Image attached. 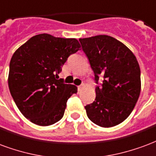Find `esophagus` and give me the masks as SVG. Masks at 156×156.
Returning <instances> with one entry per match:
<instances>
[{"mask_svg":"<svg viewBox=\"0 0 156 156\" xmlns=\"http://www.w3.org/2000/svg\"><path fill=\"white\" fill-rule=\"evenodd\" d=\"M83 86H84V84H81V85H80V86H78V90H80V89H81V88H82Z\"/></svg>","mask_w":156,"mask_h":156,"instance_id":"obj_1","label":"esophagus"}]
</instances>
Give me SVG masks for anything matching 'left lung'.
Segmentation results:
<instances>
[{
  "instance_id": "8db88e82",
  "label": "left lung",
  "mask_w": 156,
  "mask_h": 156,
  "mask_svg": "<svg viewBox=\"0 0 156 156\" xmlns=\"http://www.w3.org/2000/svg\"><path fill=\"white\" fill-rule=\"evenodd\" d=\"M94 71L95 101L85 106L93 123L112 127L132 112L140 93V69L135 55L123 43L105 35L79 40Z\"/></svg>"
}]
</instances>
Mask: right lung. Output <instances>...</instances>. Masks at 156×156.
Wrapping results in <instances>:
<instances>
[{
  "label": "right lung",
  "mask_w": 156,
  "mask_h": 156,
  "mask_svg": "<svg viewBox=\"0 0 156 156\" xmlns=\"http://www.w3.org/2000/svg\"><path fill=\"white\" fill-rule=\"evenodd\" d=\"M80 49L75 38L40 34L15 51L10 62L9 90L21 114L32 123L51 126L63 117L67 100L77 87L57 80L58 74L67 58Z\"/></svg>",
  "instance_id": "obj_1"
}]
</instances>
